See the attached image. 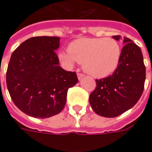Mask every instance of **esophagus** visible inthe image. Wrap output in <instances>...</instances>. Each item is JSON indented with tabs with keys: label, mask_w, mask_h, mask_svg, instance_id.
<instances>
[{
	"label": "esophagus",
	"mask_w": 152,
	"mask_h": 152,
	"mask_svg": "<svg viewBox=\"0 0 152 152\" xmlns=\"http://www.w3.org/2000/svg\"><path fill=\"white\" fill-rule=\"evenodd\" d=\"M77 77H78V79H79V80H81L82 77H84V75H83V74H81V73H77Z\"/></svg>",
	"instance_id": "esophagus-1"
}]
</instances>
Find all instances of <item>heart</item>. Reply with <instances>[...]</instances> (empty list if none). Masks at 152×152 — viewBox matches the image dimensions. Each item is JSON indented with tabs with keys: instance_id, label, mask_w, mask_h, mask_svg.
<instances>
[{
	"instance_id": "obj_1",
	"label": "heart",
	"mask_w": 152,
	"mask_h": 152,
	"mask_svg": "<svg viewBox=\"0 0 152 152\" xmlns=\"http://www.w3.org/2000/svg\"><path fill=\"white\" fill-rule=\"evenodd\" d=\"M58 57L66 67H73L78 62L82 64L87 74L104 78L118 68L121 48L111 38H82L74 40L69 45L68 51H61Z\"/></svg>"
}]
</instances>
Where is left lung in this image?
<instances>
[{
  "mask_svg": "<svg viewBox=\"0 0 152 152\" xmlns=\"http://www.w3.org/2000/svg\"><path fill=\"white\" fill-rule=\"evenodd\" d=\"M119 40V35L113 36ZM124 46L118 68L113 75L96 80L97 87L90 94L89 102L97 114L113 118L134 106L141 97L145 80V67L141 50L124 37Z\"/></svg>",
  "mask_w": 152,
  "mask_h": 152,
  "instance_id": "1",
  "label": "left lung"
}]
</instances>
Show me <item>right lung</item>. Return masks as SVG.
<instances>
[{"mask_svg": "<svg viewBox=\"0 0 152 152\" xmlns=\"http://www.w3.org/2000/svg\"><path fill=\"white\" fill-rule=\"evenodd\" d=\"M59 37L40 36L22 43L11 56L7 86L15 105L34 118H45L60 113L67 91L78 82L76 72L60 66L55 53Z\"/></svg>", "mask_w": 152, "mask_h": 152, "instance_id": "add662e5", "label": "right lung"}]
</instances>
